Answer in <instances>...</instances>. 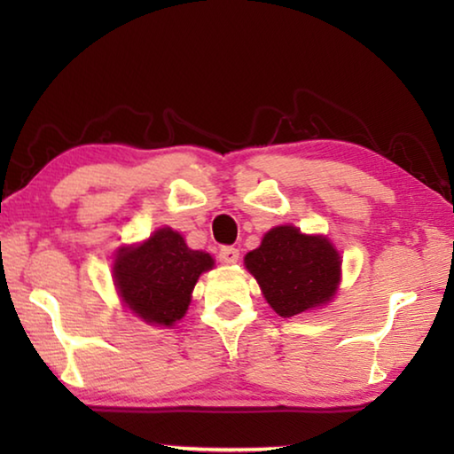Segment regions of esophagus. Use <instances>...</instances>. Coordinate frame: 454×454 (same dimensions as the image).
Masks as SVG:
<instances>
[{"instance_id": "esophagus-1", "label": "esophagus", "mask_w": 454, "mask_h": 454, "mask_svg": "<svg viewBox=\"0 0 454 454\" xmlns=\"http://www.w3.org/2000/svg\"><path fill=\"white\" fill-rule=\"evenodd\" d=\"M218 260L222 264H236L240 260V252H238V248H232V246H224L218 252Z\"/></svg>"}]
</instances>
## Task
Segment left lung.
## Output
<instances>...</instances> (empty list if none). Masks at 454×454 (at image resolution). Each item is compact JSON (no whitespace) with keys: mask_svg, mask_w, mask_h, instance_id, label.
Wrapping results in <instances>:
<instances>
[{"mask_svg":"<svg viewBox=\"0 0 454 454\" xmlns=\"http://www.w3.org/2000/svg\"><path fill=\"white\" fill-rule=\"evenodd\" d=\"M244 264L284 318L326 304L340 280V256L333 244L294 226L272 228L260 248L246 254Z\"/></svg>","mask_w":454,"mask_h":454,"instance_id":"obj_1","label":"left lung"}]
</instances>
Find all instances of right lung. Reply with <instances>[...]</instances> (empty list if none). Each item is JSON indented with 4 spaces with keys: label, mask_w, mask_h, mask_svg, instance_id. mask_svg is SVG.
<instances>
[{
    "label": "right lung",
    "mask_w": 454,
    "mask_h": 454,
    "mask_svg": "<svg viewBox=\"0 0 454 454\" xmlns=\"http://www.w3.org/2000/svg\"><path fill=\"white\" fill-rule=\"evenodd\" d=\"M212 266L210 254L190 250L172 228H160L137 248L118 252L114 278L129 310L150 325L172 326L186 314L198 276Z\"/></svg>",
    "instance_id": "right-lung-1"
}]
</instances>
